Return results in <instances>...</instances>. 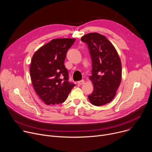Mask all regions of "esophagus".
<instances>
[{
	"label": "esophagus",
	"instance_id": "1",
	"mask_svg": "<svg viewBox=\"0 0 152 152\" xmlns=\"http://www.w3.org/2000/svg\"><path fill=\"white\" fill-rule=\"evenodd\" d=\"M85 83V81L83 80H81V81H78V82H77V84L78 85H83V84H84Z\"/></svg>",
	"mask_w": 152,
	"mask_h": 152
}]
</instances>
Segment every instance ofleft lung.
Returning <instances> with one entry per match:
<instances>
[{
    "instance_id": "left-lung-1",
    "label": "left lung",
    "mask_w": 152,
    "mask_h": 152,
    "mask_svg": "<svg viewBox=\"0 0 152 152\" xmlns=\"http://www.w3.org/2000/svg\"><path fill=\"white\" fill-rule=\"evenodd\" d=\"M81 40L88 44L92 62L89 80L94 91L89 100L95 106L104 105L114 99L121 82L120 57L113 44L99 33L85 34Z\"/></svg>"
}]
</instances>
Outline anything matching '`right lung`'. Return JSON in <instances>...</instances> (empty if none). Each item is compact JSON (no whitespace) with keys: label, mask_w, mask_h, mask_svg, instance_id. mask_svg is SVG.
Masks as SVG:
<instances>
[{"label":"right lung","mask_w":152,"mask_h":152,"mask_svg":"<svg viewBox=\"0 0 152 152\" xmlns=\"http://www.w3.org/2000/svg\"><path fill=\"white\" fill-rule=\"evenodd\" d=\"M75 39L58 38L41 46L32 56L30 72L34 91L47 105L65 101L75 86L68 81L64 62Z\"/></svg>","instance_id":"1"}]
</instances>
